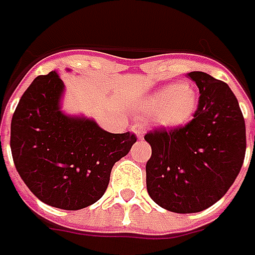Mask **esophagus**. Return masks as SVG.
I'll list each match as a JSON object with an SVG mask.
<instances>
[{
    "label": "esophagus",
    "mask_w": 255,
    "mask_h": 255,
    "mask_svg": "<svg viewBox=\"0 0 255 255\" xmlns=\"http://www.w3.org/2000/svg\"><path fill=\"white\" fill-rule=\"evenodd\" d=\"M132 132L139 137V139H143V136H144V133H146V129H144V126H143L142 123H137V125H134L132 128Z\"/></svg>",
    "instance_id": "34e87169"
}]
</instances>
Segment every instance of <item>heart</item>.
<instances>
[{
  "label": "heart",
  "instance_id": "obj_1",
  "mask_svg": "<svg viewBox=\"0 0 255 255\" xmlns=\"http://www.w3.org/2000/svg\"><path fill=\"white\" fill-rule=\"evenodd\" d=\"M197 96L189 84H170L152 92L142 102L144 112H154V119L166 128L186 123L194 113Z\"/></svg>",
  "mask_w": 255,
  "mask_h": 255
}]
</instances>
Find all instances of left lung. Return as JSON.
Segmentation results:
<instances>
[{"label":"left lung","mask_w":255,"mask_h":255,"mask_svg":"<svg viewBox=\"0 0 255 255\" xmlns=\"http://www.w3.org/2000/svg\"><path fill=\"white\" fill-rule=\"evenodd\" d=\"M200 98L187 125L144 134L152 146L146 186L152 200L173 213H199L220 200L239 176L246 156V123L239 101L223 81L187 75Z\"/></svg>","instance_id":"8db88e82"}]
</instances>
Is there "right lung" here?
<instances>
[{
  "instance_id": "add662e5",
  "label": "right lung",
  "mask_w": 255,
  "mask_h": 255,
  "mask_svg": "<svg viewBox=\"0 0 255 255\" xmlns=\"http://www.w3.org/2000/svg\"><path fill=\"white\" fill-rule=\"evenodd\" d=\"M64 89L55 71L35 78L12 115L9 144L16 171L39 200L81 210L102 197L113 164L129 153L136 136L65 115Z\"/></svg>"
}]
</instances>
